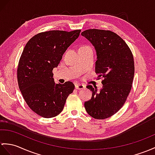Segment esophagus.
Segmentation results:
<instances>
[{"instance_id":"1","label":"esophagus","mask_w":155,"mask_h":155,"mask_svg":"<svg viewBox=\"0 0 155 155\" xmlns=\"http://www.w3.org/2000/svg\"><path fill=\"white\" fill-rule=\"evenodd\" d=\"M84 88H85V86L83 84H75V88L77 90H82V89H84Z\"/></svg>"}]
</instances>
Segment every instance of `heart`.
Returning <instances> with one entry per match:
<instances>
[{"label":"heart","mask_w":155,"mask_h":155,"mask_svg":"<svg viewBox=\"0 0 155 155\" xmlns=\"http://www.w3.org/2000/svg\"><path fill=\"white\" fill-rule=\"evenodd\" d=\"M88 45H82V46H81V48H85V47H87Z\"/></svg>","instance_id":"b5f03b06"}]
</instances>
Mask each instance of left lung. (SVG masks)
I'll list each match as a JSON object with an SVG mask.
<instances>
[{
    "label": "left lung",
    "mask_w": 155,
    "mask_h": 155,
    "mask_svg": "<svg viewBox=\"0 0 155 155\" xmlns=\"http://www.w3.org/2000/svg\"><path fill=\"white\" fill-rule=\"evenodd\" d=\"M81 35L94 46L98 59L95 73L97 79L104 78L100 92L86 86L92 97L84 107L91 117L104 120L117 113L126 101L134 81V55L124 39L111 31L89 29Z\"/></svg>",
    "instance_id": "1"
}]
</instances>
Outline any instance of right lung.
Returning <instances> with one entry per match:
<instances>
[{
	"mask_svg": "<svg viewBox=\"0 0 155 155\" xmlns=\"http://www.w3.org/2000/svg\"><path fill=\"white\" fill-rule=\"evenodd\" d=\"M81 31L41 32L24 47L18 65V83L25 102L39 116L51 118L59 115L68 96L74 91L72 82L56 84L53 69L58 66L63 53Z\"/></svg>",
	"mask_w": 155,
	"mask_h": 155,
	"instance_id": "add662e5",
	"label": "right lung"
}]
</instances>
